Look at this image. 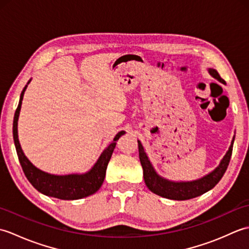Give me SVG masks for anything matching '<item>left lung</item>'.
Masks as SVG:
<instances>
[{
    "instance_id": "left-lung-1",
    "label": "left lung",
    "mask_w": 249,
    "mask_h": 249,
    "mask_svg": "<svg viewBox=\"0 0 249 249\" xmlns=\"http://www.w3.org/2000/svg\"><path fill=\"white\" fill-rule=\"evenodd\" d=\"M209 71L215 79H217L221 83H225L224 79L220 78L219 73L215 70L210 68ZM233 141L234 137L231 142L228 152L226 153V155L224 156L223 160L220 161L219 166L213 172L208 174V176L193 182H171L166 178H160L155 172L154 169H153L149 158H147L143 150V146L140 143V141H138L139 158L142 169H143V178L145 185L152 193L160 196V197L172 200H188L203 195L204 193L209 192L210 189L215 187V185L220 181V178L225 174L231 158Z\"/></svg>"
}]
</instances>
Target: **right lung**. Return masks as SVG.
Instances as JSON below:
<instances>
[{
  "instance_id": "right-lung-1",
  "label": "right lung",
  "mask_w": 249,
  "mask_h": 249,
  "mask_svg": "<svg viewBox=\"0 0 249 249\" xmlns=\"http://www.w3.org/2000/svg\"><path fill=\"white\" fill-rule=\"evenodd\" d=\"M25 89L26 86L21 92L19 105L15 112L13 135L20 165L22 167L26 178L39 193L62 200L82 199L96 193L105 179L106 169H107L108 162L115 147V141H118L120 137L125 134V131L122 130L114 137L112 143H110L107 149L102 153L96 163L89 172L84 174H68V176H54V174L46 173L32 165V162L24 155L19 143L17 125Z\"/></svg>"
}]
</instances>
